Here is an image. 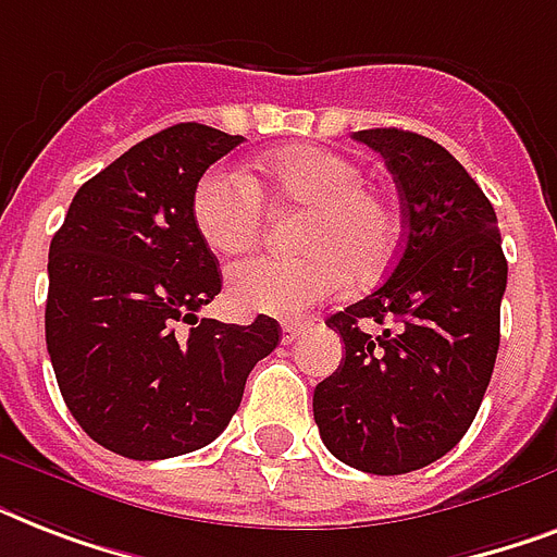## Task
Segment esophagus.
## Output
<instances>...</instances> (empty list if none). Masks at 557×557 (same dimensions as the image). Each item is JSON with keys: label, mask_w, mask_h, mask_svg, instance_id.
<instances>
[{"label": "esophagus", "mask_w": 557, "mask_h": 557, "mask_svg": "<svg viewBox=\"0 0 557 557\" xmlns=\"http://www.w3.org/2000/svg\"><path fill=\"white\" fill-rule=\"evenodd\" d=\"M306 332L304 323H283V344H295Z\"/></svg>", "instance_id": "obj_1"}]
</instances>
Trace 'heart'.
<instances>
[{"mask_svg":"<svg viewBox=\"0 0 557 557\" xmlns=\"http://www.w3.org/2000/svg\"><path fill=\"white\" fill-rule=\"evenodd\" d=\"M364 170L323 147H286L265 156L245 178L213 168L190 193L196 234L219 257H234L260 239V196L309 208L300 231L304 257H248L227 269V295L239 312L300 318L352 283H375L398 253V219L370 190Z\"/></svg>","mask_w":557,"mask_h":557,"instance_id":"1","label":"heart"}]
</instances>
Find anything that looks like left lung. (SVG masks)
Returning a JSON list of instances; mask_svg holds the SVG:
<instances>
[{
  "label": "left lung",
  "mask_w": 557,
  "mask_h": 557,
  "mask_svg": "<svg viewBox=\"0 0 557 557\" xmlns=\"http://www.w3.org/2000/svg\"><path fill=\"white\" fill-rule=\"evenodd\" d=\"M352 138L396 178L405 243L387 283L326 321L347 356L314 387V422L341 462L407 474L445 457L474 422L509 265L492 201L445 147L396 126ZM361 320L394 330L370 336Z\"/></svg>",
  "instance_id": "left-lung-1"
}]
</instances>
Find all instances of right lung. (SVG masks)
I'll list each match as a JSON object with an SVG mask.
<instances>
[{
	"mask_svg": "<svg viewBox=\"0 0 557 557\" xmlns=\"http://www.w3.org/2000/svg\"><path fill=\"white\" fill-rule=\"evenodd\" d=\"M243 135L176 124L144 138L74 193L48 248L46 344L83 431L129 459L216 440L280 323L199 318L222 271L190 219L205 170ZM188 330L185 331L184 326Z\"/></svg>",
	"mask_w": 557,
	"mask_h": 557,
	"instance_id": "add662e5",
	"label": "right lung"
}]
</instances>
